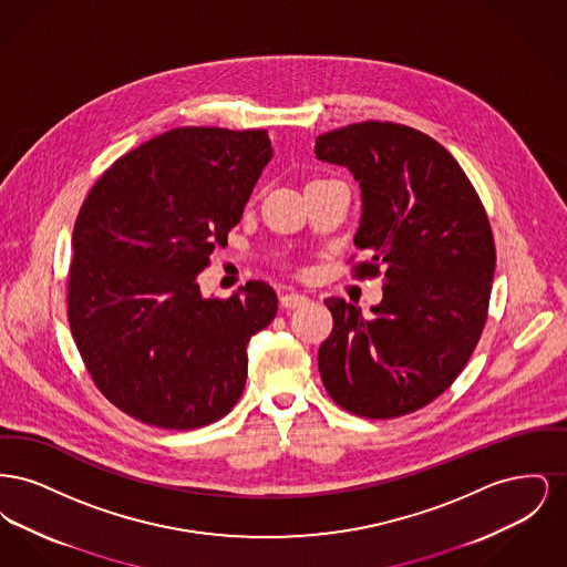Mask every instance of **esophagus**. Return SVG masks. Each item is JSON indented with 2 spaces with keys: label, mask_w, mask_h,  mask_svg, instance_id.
Listing matches in <instances>:
<instances>
[{
  "label": "esophagus",
  "mask_w": 567,
  "mask_h": 567,
  "mask_svg": "<svg viewBox=\"0 0 567 567\" xmlns=\"http://www.w3.org/2000/svg\"><path fill=\"white\" fill-rule=\"evenodd\" d=\"M308 301H310V297L303 296V293H285V296L280 297V303L285 308H301Z\"/></svg>",
  "instance_id": "obj_1"
}]
</instances>
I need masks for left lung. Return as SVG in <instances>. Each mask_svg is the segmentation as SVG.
Masks as SVG:
<instances>
[{
    "label": "left lung",
    "mask_w": 567,
    "mask_h": 567,
    "mask_svg": "<svg viewBox=\"0 0 567 567\" xmlns=\"http://www.w3.org/2000/svg\"><path fill=\"white\" fill-rule=\"evenodd\" d=\"M315 153L347 165L361 187L354 246L370 259L354 276H384L370 319L324 299V389L357 416H404L455 382L485 329L495 271L485 206L455 157L408 125L354 123L319 135Z\"/></svg>",
    "instance_id": "obj_1"
}]
</instances>
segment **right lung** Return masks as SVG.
Listing matches in <instances>:
<instances>
[{
  "label": "right lung",
  "instance_id": "1",
  "mask_svg": "<svg viewBox=\"0 0 567 567\" xmlns=\"http://www.w3.org/2000/svg\"><path fill=\"white\" fill-rule=\"evenodd\" d=\"M271 159L266 130L176 127L110 165L72 234L68 321L110 404L162 430L223 419L250 336L278 310L268 282L202 297L197 274L243 218Z\"/></svg>",
  "mask_w": 567,
  "mask_h": 567
}]
</instances>
